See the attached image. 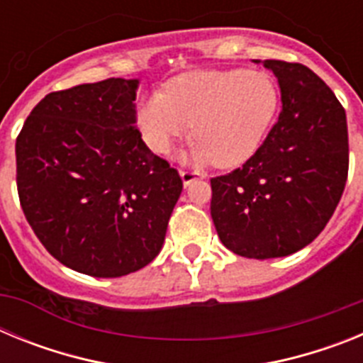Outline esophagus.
<instances>
[{"label":"esophagus","instance_id":"34e87169","mask_svg":"<svg viewBox=\"0 0 363 363\" xmlns=\"http://www.w3.org/2000/svg\"><path fill=\"white\" fill-rule=\"evenodd\" d=\"M179 176H182V182H184L185 187L191 185L192 182H196V179L203 178V174H200L198 171H179Z\"/></svg>","mask_w":363,"mask_h":363}]
</instances>
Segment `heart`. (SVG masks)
<instances>
[{
	"instance_id": "heart-1",
	"label": "heart",
	"mask_w": 363,
	"mask_h": 363,
	"mask_svg": "<svg viewBox=\"0 0 363 363\" xmlns=\"http://www.w3.org/2000/svg\"><path fill=\"white\" fill-rule=\"evenodd\" d=\"M280 108V89L265 72L245 69L194 70L150 92L136 108L138 127L154 152H167L191 133L196 163L238 167L267 136Z\"/></svg>"
}]
</instances>
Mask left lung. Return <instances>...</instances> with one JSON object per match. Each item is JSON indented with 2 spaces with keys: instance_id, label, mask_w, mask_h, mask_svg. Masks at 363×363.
<instances>
[{
  "instance_id": "left-lung-1",
  "label": "left lung",
  "mask_w": 363,
  "mask_h": 363,
  "mask_svg": "<svg viewBox=\"0 0 363 363\" xmlns=\"http://www.w3.org/2000/svg\"><path fill=\"white\" fill-rule=\"evenodd\" d=\"M264 67L280 85L278 121L240 169L211 179L221 243L256 259L309 245L331 220L349 171L347 120L335 92L301 63Z\"/></svg>"
}]
</instances>
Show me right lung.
I'll return each mask as SVG.
<instances>
[{"label":"right lung","instance_id":"add662e5","mask_svg":"<svg viewBox=\"0 0 363 363\" xmlns=\"http://www.w3.org/2000/svg\"><path fill=\"white\" fill-rule=\"evenodd\" d=\"M138 83L108 78L50 92L16 140L25 218L57 262L89 277L150 264L184 189L134 127Z\"/></svg>","mask_w":363,"mask_h":363}]
</instances>
